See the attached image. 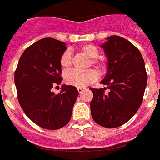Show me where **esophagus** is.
I'll list each match as a JSON object with an SVG mask.
<instances>
[{
    "label": "esophagus",
    "instance_id": "1",
    "mask_svg": "<svg viewBox=\"0 0 160 160\" xmlns=\"http://www.w3.org/2000/svg\"><path fill=\"white\" fill-rule=\"evenodd\" d=\"M83 91H85V88L84 87H78V91L79 93H82Z\"/></svg>",
    "mask_w": 160,
    "mask_h": 160
}]
</instances>
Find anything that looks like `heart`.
<instances>
[{
    "mask_svg": "<svg viewBox=\"0 0 160 160\" xmlns=\"http://www.w3.org/2000/svg\"><path fill=\"white\" fill-rule=\"evenodd\" d=\"M81 52H82L86 57L91 58V63L92 65L96 66L99 70H102L103 68V62L97 59L98 56V49L95 47L94 45L86 44L82 45L80 48ZM60 63L63 69H69L72 64V56L69 50H67L62 55L60 58ZM98 78V74L96 71L90 69L86 71H80L77 69H71L67 71L64 76L65 82L68 84L73 85L76 87H84L89 83L94 82Z\"/></svg>",
    "mask_w": 160,
    "mask_h": 160,
    "instance_id": "heart-1",
    "label": "heart"
}]
</instances>
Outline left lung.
Listing matches in <instances>:
<instances>
[{"label": "left lung", "mask_w": 160, "mask_h": 160, "mask_svg": "<svg viewBox=\"0 0 160 160\" xmlns=\"http://www.w3.org/2000/svg\"><path fill=\"white\" fill-rule=\"evenodd\" d=\"M100 47L107 58L106 75L100 82L105 87L91 89V116L101 126L116 128L131 119L140 107L147 74L140 51L126 39L110 36Z\"/></svg>", "instance_id": "8db88e82"}]
</instances>
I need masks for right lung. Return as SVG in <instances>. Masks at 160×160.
<instances>
[{
    "instance_id": "obj_1",
    "label": "right lung",
    "mask_w": 160,
    "mask_h": 160,
    "mask_svg": "<svg viewBox=\"0 0 160 160\" xmlns=\"http://www.w3.org/2000/svg\"><path fill=\"white\" fill-rule=\"evenodd\" d=\"M63 42L43 38L25 49L15 72V83L21 107L35 124L57 130L69 123L78 98V89L63 84L55 94L53 85L60 84V58L66 50Z\"/></svg>"
}]
</instances>
